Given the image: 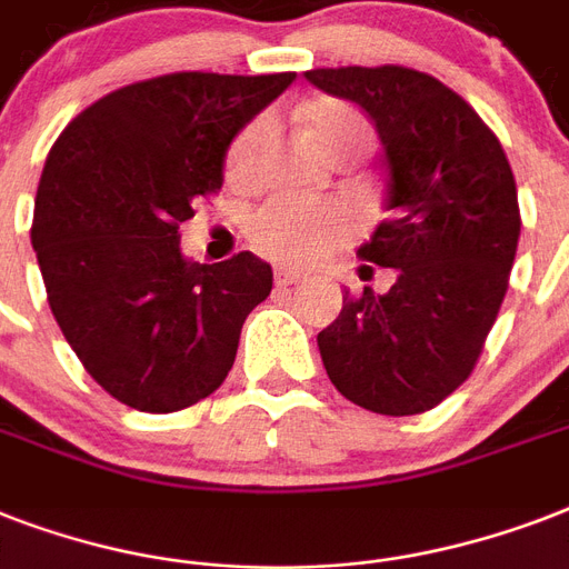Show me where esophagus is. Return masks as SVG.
<instances>
[{"label":"esophagus","instance_id":"34e87169","mask_svg":"<svg viewBox=\"0 0 569 569\" xmlns=\"http://www.w3.org/2000/svg\"><path fill=\"white\" fill-rule=\"evenodd\" d=\"M301 280H303V274H301V271H295V268L280 266L274 271V283L277 286H292V283H301Z\"/></svg>","mask_w":569,"mask_h":569}]
</instances>
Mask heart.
I'll list each match as a JSON object with an SVG mask.
<instances>
[{
  "mask_svg": "<svg viewBox=\"0 0 569 569\" xmlns=\"http://www.w3.org/2000/svg\"><path fill=\"white\" fill-rule=\"evenodd\" d=\"M310 127L316 141L328 156L357 147H369V127L346 102L325 100L310 111ZM268 136V118L250 120L230 147V173L248 177L257 168L259 147ZM248 232L259 250L283 262H310L337 248L351 232V218L342 206L328 200H307V197L277 194L250 214Z\"/></svg>",
  "mask_w": 569,
  "mask_h": 569,
  "instance_id": "b5f03b06",
  "label": "heart"
}]
</instances>
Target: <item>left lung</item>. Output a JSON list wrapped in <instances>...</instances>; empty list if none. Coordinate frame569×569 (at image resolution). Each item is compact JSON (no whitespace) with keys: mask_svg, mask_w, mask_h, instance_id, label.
<instances>
[{"mask_svg":"<svg viewBox=\"0 0 569 569\" xmlns=\"http://www.w3.org/2000/svg\"><path fill=\"white\" fill-rule=\"evenodd\" d=\"M303 76L378 129L389 218L357 253L396 268L389 292H346L319 333L321 363L372 413H425L472 375L508 292L520 241L511 164L476 109L433 76L396 64Z\"/></svg>","mask_w":569,"mask_h":569,"instance_id":"8db88e82","label":"left lung"}]
</instances>
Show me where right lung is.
I'll return each instance as SVG.
<instances>
[{
	"label": "right lung",
	"instance_id": "right-lung-1",
	"mask_svg": "<svg viewBox=\"0 0 569 569\" xmlns=\"http://www.w3.org/2000/svg\"><path fill=\"white\" fill-rule=\"evenodd\" d=\"M295 73L156 76L76 114L43 164L31 248L58 328L109 396L173 413L221 387L271 266L182 257L180 223L223 186L232 138Z\"/></svg>",
	"mask_w": 569,
	"mask_h": 569
}]
</instances>
